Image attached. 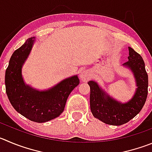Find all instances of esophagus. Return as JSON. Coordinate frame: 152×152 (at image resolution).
<instances>
[{
	"label": "esophagus",
	"instance_id": "obj_1",
	"mask_svg": "<svg viewBox=\"0 0 152 152\" xmlns=\"http://www.w3.org/2000/svg\"><path fill=\"white\" fill-rule=\"evenodd\" d=\"M91 76H92V74L91 73V71L87 70V69H86V70H83V71L80 73V74H79V78H80L81 81H82V82H84V83L90 80Z\"/></svg>",
	"mask_w": 152,
	"mask_h": 152
}]
</instances>
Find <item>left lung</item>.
<instances>
[{"mask_svg": "<svg viewBox=\"0 0 152 152\" xmlns=\"http://www.w3.org/2000/svg\"><path fill=\"white\" fill-rule=\"evenodd\" d=\"M128 61L122 66L134 75L136 82L135 93L130 100L121 103L108 94L95 81H89L90 107L92 115L103 123L121 125L134 118L142 109L148 95V79L145 63L140 54L128 47Z\"/></svg>", "mask_w": 152, "mask_h": 152, "instance_id": "obj_1", "label": "left lung"}]
</instances>
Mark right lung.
Here are the masks:
<instances>
[{"label":"right lung","mask_w":152,"mask_h":152,"mask_svg":"<svg viewBox=\"0 0 152 152\" xmlns=\"http://www.w3.org/2000/svg\"><path fill=\"white\" fill-rule=\"evenodd\" d=\"M34 42V37L29 38L12 53L5 73L6 92L18 113L32 121L44 123L63 113L69 94L79 84V79L74 75L47 90L41 91L26 84L22 76V66Z\"/></svg>","instance_id":"add662e5"}]
</instances>
